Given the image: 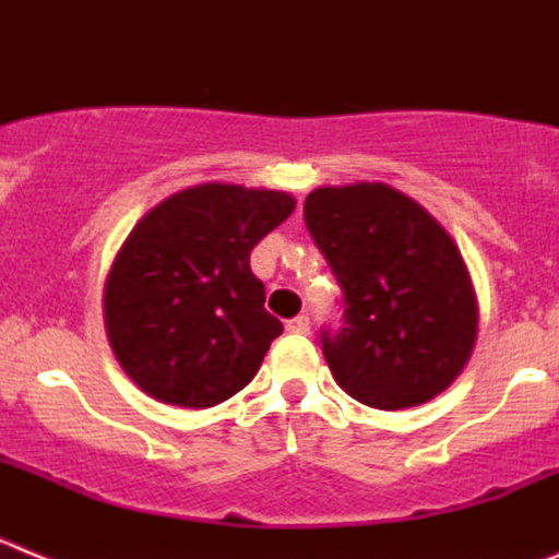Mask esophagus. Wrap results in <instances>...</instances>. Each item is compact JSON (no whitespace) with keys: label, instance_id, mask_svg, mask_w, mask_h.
Wrapping results in <instances>:
<instances>
[{"label":"esophagus","instance_id":"1","mask_svg":"<svg viewBox=\"0 0 559 559\" xmlns=\"http://www.w3.org/2000/svg\"><path fill=\"white\" fill-rule=\"evenodd\" d=\"M285 330H288V333H296V335L310 333V316H308V313L294 316V319H290V322H285Z\"/></svg>","mask_w":559,"mask_h":559}]
</instances>
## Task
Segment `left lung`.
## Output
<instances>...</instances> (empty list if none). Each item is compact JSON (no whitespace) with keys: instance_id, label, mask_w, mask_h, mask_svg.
Here are the masks:
<instances>
[{"instance_id":"left-lung-1","label":"left lung","mask_w":559,"mask_h":559,"mask_svg":"<svg viewBox=\"0 0 559 559\" xmlns=\"http://www.w3.org/2000/svg\"><path fill=\"white\" fill-rule=\"evenodd\" d=\"M305 224L344 290V328L322 333L335 383L383 412L445 392L478 333L476 290L451 235L380 181L316 187Z\"/></svg>"}]
</instances>
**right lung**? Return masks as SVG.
<instances>
[{"label":"right lung","instance_id":"1","mask_svg":"<svg viewBox=\"0 0 559 559\" xmlns=\"http://www.w3.org/2000/svg\"><path fill=\"white\" fill-rule=\"evenodd\" d=\"M294 206L283 190L210 181L142 215L103 294L108 344L142 392L210 408L251 383L283 322L249 257Z\"/></svg>","mask_w":559,"mask_h":559}]
</instances>
